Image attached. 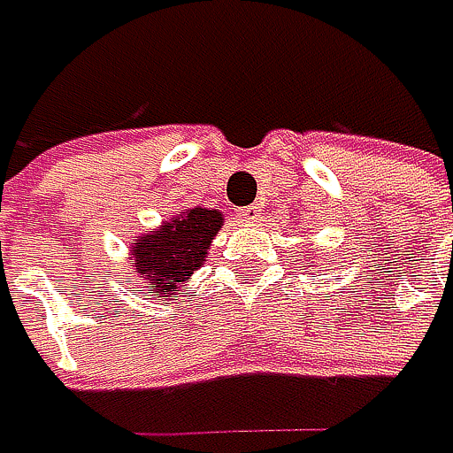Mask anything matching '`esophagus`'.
Masks as SVG:
<instances>
[{"label":"esophagus","mask_w":453,"mask_h":453,"mask_svg":"<svg viewBox=\"0 0 453 453\" xmlns=\"http://www.w3.org/2000/svg\"><path fill=\"white\" fill-rule=\"evenodd\" d=\"M260 203H250V206H242L239 211H236V217L242 219V222H257V217H260Z\"/></svg>","instance_id":"obj_1"}]
</instances>
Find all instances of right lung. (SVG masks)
<instances>
[{
  "instance_id": "1",
  "label": "right lung",
  "mask_w": 453,
  "mask_h": 453,
  "mask_svg": "<svg viewBox=\"0 0 453 453\" xmlns=\"http://www.w3.org/2000/svg\"><path fill=\"white\" fill-rule=\"evenodd\" d=\"M222 211L193 206L172 214L157 228L134 236L128 263L157 301L185 298V281L203 265L211 239L222 228Z\"/></svg>"
}]
</instances>
